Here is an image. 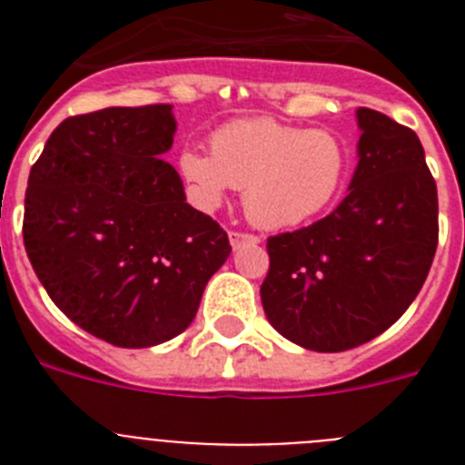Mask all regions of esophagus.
<instances>
[{"instance_id":"esophagus-1","label":"esophagus","mask_w":465,"mask_h":465,"mask_svg":"<svg viewBox=\"0 0 465 465\" xmlns=\"http://www.w3.org/2000/svg\"><path fill=\"white\" fill-rule=\"evenodd\" d=\"M261 237L253 235V232H240V230H230V244L232 249H242L244 244H258Z\"/></svg>"}]
</instances>
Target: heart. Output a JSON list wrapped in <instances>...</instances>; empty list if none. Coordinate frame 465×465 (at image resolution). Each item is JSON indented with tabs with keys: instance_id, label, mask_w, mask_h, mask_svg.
<instances>
[{
	"instance_id": "obj_1",
	"label": "heart",
	"mask_w": 465,
	"mask_h": 465,
	"mask_svg": "<svg viewBox=\"0 0 465 465\" xmlns=\"http://www.w3.org/2000/svg\"><path fill=\"white\" fill-rule=\"evenodd\" d=\"M209 151L186 149L179 158L200 203L216 207L228 188H244L246 216L270 230L319 216L338 200L351 170V151L338 133L272 118L221 125Z\"/></svg>"
}]
</instances>
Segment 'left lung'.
Wrapping results in <instances>:
<instances>
[{
    "instance_id": "left-lung-1",
    "label": "left lung",
    "mask_w": 465,
    "mask_h": 465,
    "mask_svg": "<svg viewBox=\"0 0 465 465\" xmlns=\"http://www.w3.org/2000/svg\"><path fill=\"white\" fill-rule=\"evenodd\" d=\"M359 165L338 209L268 237L262 310L312 351L371 342L405 314L438 246V188L414 130L361 106Z\"/></svg>"
}]
</instances>
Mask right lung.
<instances>
[{
	"label": "right lung",
	"instance_id": "add662e5",
	"mask_svg": "<svg viewBox=\"0 0 465 465\" xmlns=\"http://www.w3.org/2000/svg\"><path fill=\"white\" fill-rule=\"evenodd\" d=\"M174 130L172 104L72 116L27 179L23 240L36 277L76 326L116 347L186 331L232 249L163 160Z\"/></svg>",
	"mask_w": 465,
	"mask_h": 465
}]
</instances>
